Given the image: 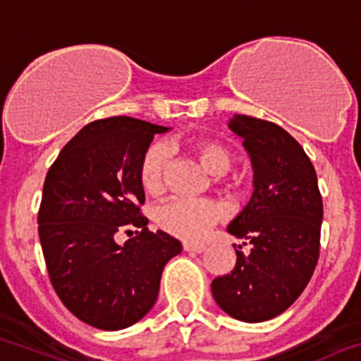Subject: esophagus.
Here are the masks:
<instances>
[{"mask_svg": "<svg viewBox=\"0 0 361 361\" xmlns=\"http://www.w3.org/2000/svg\"><path fill=\"white\" fill-rule=\"evenodd\" d=\"M183 249L186 250V252L200 254V252H204V250H206V245H204V243H188V241H184Z\"/></svg>", "mask_w": 361, "mask_h": 361, "instance_id": "1", "label": "esophagus"}]
</instances>
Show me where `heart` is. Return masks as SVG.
Returning <instances> with one entry per match:
<instances>
[{
	"label": "heart",
	"mask_w": 361,
	"mask_h": 361,
	"mask_svg": "<svg viewBox=\"0 0 361 361\" xmlns=\"http://www.w3.org/2000/svg\"><path fill=\"white\" fill-rule=\"evenodd\" d=\"M193 152L209 173L226 175L233 164V154L226 145L213 140L197 141ZM170 150L164 143H152L140 163V180L147 193L159 195L164 190V178ZM220 220V207L202 198H171L154 209L155 226L170 236L188 241L204 240L211 227Z\"/></svg>",
	"instance_id": "heart-1"
}]
</instances>
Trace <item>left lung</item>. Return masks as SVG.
I'll return each mask as SVG.
<instances>
[{
    "label": "left lung",
    "mask_w": 361,
    "mask_h": 361,
    "mask_svg": "<svg viewBox=\"0 0 361 361\" xmlns=\"http://www.w3.org/2000/svg\"><path fill=\"white\" fill-rule=\"evenodd\" d=\"M229 128L250 155L254 193L227 231L250 250L234 245V269L213 279L211 290L233 319L264 322L286 312L312 279L322 197L312 161L284 128L245 114H234Z\"/></svg>",
    "instance_id": "1"
}]
</instances>
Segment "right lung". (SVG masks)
<instances>
[{
    "label": "right lung",
    "instance_id": "add662e5",
    "mask_svg": "<svg viewBox=\"0 0 361 361\" xmlns=\"http://www.w3.org/2000/svg\"><path fill=\"white\" fill-rule=\"evenodd\" d=\"M166 127L114 116L85 125L46 175L39 238L49 281L82 322L118 331L143 319L159 295L164 264L183 245L148 231L140 163ZM138 229L123 246L114 236ZM128 233V231H127Z\"/></svg>",
    "mask_w": 361,
    "mask_h": 361
}]
</instances>
